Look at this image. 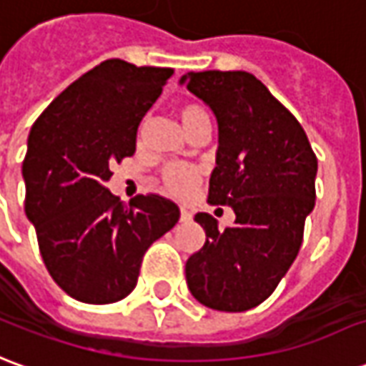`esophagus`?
<instances>
[{
    "label": "esophagus",
    "instance_id": "esophagus-1",
    "mask_svg": "<svg viewBox=\"0 0 366 366\" xmlns=\"http://www.w3.org/2000/svg\"><path fill=\"white\" fill-rule=\"evenodd\" d=\"M179 219H181V222H189L191 220V212L187 209H181V217Z\"/></svg>",
    "mask_w": 366,
    "mask_h": 366
}]
</instances>
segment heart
<instances>
[{
  "instance_id": "b5f03b06",
  "label": "heart",
  "mask_w": 366,
  "mask_h": 366,
  "mask_svg": "<svg viewBox=\"0 0 366 366\" xmlns=\"http://www.w3.org/2000/svg\"><path fill=\"white\" fill-rule=\"evenodd\" d=\"M177 112L189 134L195 129L199 122L209 120L203 108L199 104H191V102L179 106ZM199 181H201V171L197 169V167H191V165L175 163V165H169L167 169L163 171L165 189L175 197H187L189 193H193V189L199 185Z\"/></svg>"
}]
</instances>
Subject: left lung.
<instances>
[{"mask_svg": "<svg viewBox=\"0 0 366 366\" xmlns=\"http://www.w3.org/2000/svg\"><path fill=\"white\" fill-rule=\"evenodd\" d=\"M181 84L219 124L209 203L237 214L220 230L211 214L197 212L207 240L185 264L187 286L211 310L246 312L270 297L300 252L317 157L300 122L250 72H187Z\"/></svg>", "mask_w": 366, "mask_h": 366, "instance_id": "obj_1", "label": "left lung"}]
</instances>
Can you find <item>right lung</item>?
Masks as SVG:
<instances>
[{"label":"right lung","instance_id":"obj_1","mask_svg":"<svg viewBox=\"0 0 366 366\" xmlns=\"http://www.w3.org/2000/svg\"><path fill=\"white\" fill-rule=\"evenodd\" d=\"M171 74L108 59L56 96L31 128L25 214L51 278L79 302L124 300L147 248L179 220V207L165 197L124 204L106 189L110 167L136 152L137 126Z\"/></svg>","mask_w":366,"mask_h":366}]
</instances>
